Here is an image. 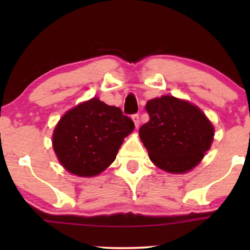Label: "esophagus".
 Listing matches in <instances>:
<instances>
[{
	"mask_svg": "<svg viewBox=\"0 0 250 250\" xmlns=\"http://www.w3.org/2000/svg\"><path fill=\"white\" fill-rule=\"evenodd\" d=\"M132 119H133V122H134V124H135L136 127H139V125H140V116L138 114H134V115L132 116Z\"/></svg>",
	"mask_w": 250,
	"mask_h": 250,
	"instance_id": "obj_1",
	"label": "esophagus"
}]
</instances>
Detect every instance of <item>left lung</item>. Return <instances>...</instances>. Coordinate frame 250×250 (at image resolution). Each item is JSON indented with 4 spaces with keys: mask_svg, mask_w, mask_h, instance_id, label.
<instances>
[{
    "mask_svg": "<svg viewBox=\"0 0 250 250\" xmlns=\"http://www.w3.org/2000/svg\"><path fill=\"white\" fill-rule=\"evenodd\" d=\"M149 122L139 134L151 162L166 172L182 174L200 163L209 150L214 126L203 111L186 100L163 95L146 104Z\"/></svg>",
    "mask_w": 250,
    "mask_h": 250,
    "instance_id": "left-lung-1",
    "label": "left lung"
}]
</instances>
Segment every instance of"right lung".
<instances>
[{"instance_id": "obj_1", "label": "right lung", "mask_w": 250, "mask_h": 250, "mask_svg": "<svg viewBox=\"0 0 250 250\" xmlns=\"http://www.w3.org/2000/svg\"><path fill=\"white\" fill-rule=\"evenodd\" d=\"M133 129L134 123L121 109L93 98L61 117L53 132V149L68 172L92 177L114 162Z\"/></svg>"}]
</instances>
